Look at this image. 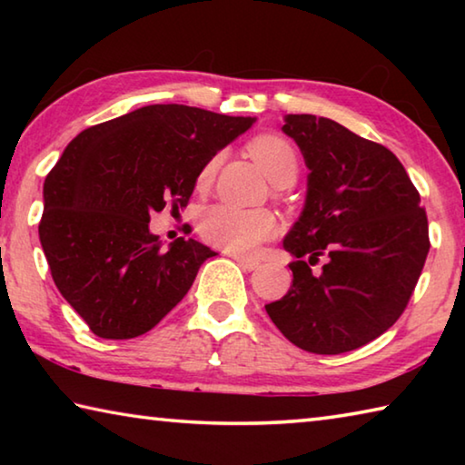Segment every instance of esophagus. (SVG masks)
Wrapping results in <instances>:
<instances>
[{
    "instance_id": "esophagus-1",
    "label": "esophagus",
    "mask_w": 465,
    "mask_h": 465,
    "mask_svg": "<svg viewBox=\"0 0 465 465\" xmlns=\"http://www.w3.org/2000/svg\"><path fill=\"white\" fill-rule=\"evenodd\" d=\"M233 261L238 262L243 271H256L258 266H261V262L256 261V258L252 256H242V254H233Z\"/></svg>"
}]
</instances>
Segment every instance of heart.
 I'll return each instance as SVG.
<instances>
[{"instance_id": "1", "label": "heart", "mask_w": 465, "mask_h": 465, "mask_svg": "<svg viewBox=\"0 0 465 465\" xmlns=\"http://www.w3.org/2000/svg\"><path fill=\"white\" fill-rule=\"evenodd\" d=\"M250 153L261 163L274 184L293 183L297 176V153L287 139L279 135H258L250 141ZM219 166V155L201 168L196 184L201 188L213 180ZM203 238L227 252H250L258 243L269 240L277 232V222L266 209H240L232 204H213L204 209L199 222Z\"/></svg>"}]
</instances>
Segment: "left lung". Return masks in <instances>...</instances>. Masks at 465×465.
I'll list each match as a JSON object with an SVG mask.
<instances>
[{
    "instance_id": "8db88e82",
    "label": "left lung",
    "mask_w": 465,
    "mask_h": 465,
    "mask_svg": "<svg viewBox=\"0 0 465 465\" xmlns=\"http://www.w3.org/2000/svg\"><path fill=\"white\" fill-rule=\"evenodd\" d=\"M281 129L302 149L308 194L282 240L293 285L264 308L299 349L341 355L402 316L430 248L427 213L388 147L324 116L287 114Z\"/></svg>"
}]
</instances>
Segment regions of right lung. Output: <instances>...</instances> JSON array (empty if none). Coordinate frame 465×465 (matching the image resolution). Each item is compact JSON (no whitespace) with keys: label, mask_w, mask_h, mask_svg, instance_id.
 <instances>
[{"label":"right lung","mask_w":465,"mask_h":465,"mask_svg":"<svg viewBox=\"0 0 465 465\" xmlns=\"http://www.w3.org/2000/svg\"><path fill=\"white\" fill-rule=\"evenodd\" d=\"M254 116L152 104L82 131L45 178L38 235L53 281L100 338L152 330L215 252L149 232L155 211L184 209L201 168Z\"/></svg>","instance_id":"add662e5"}]
</instances>
